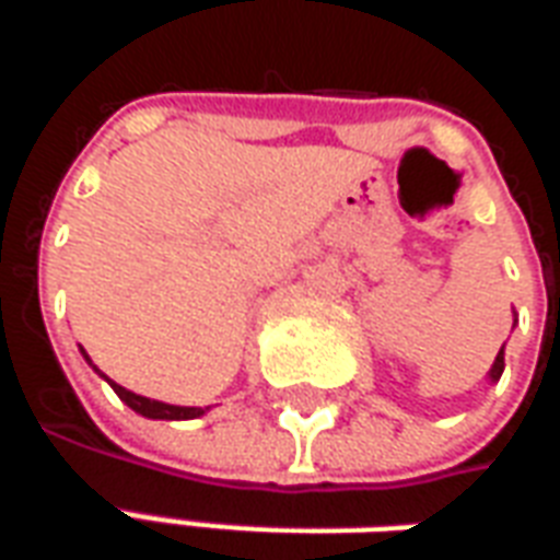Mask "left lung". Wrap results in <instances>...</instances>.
Listing matches in <instances>:
<instances>
[{
    "mask_svg": "<svg viewBox=\"0 0 560 560\" xmlns=\"http://www.w3.org/2000/svg\"><path fill=\"white\" fill-rule=\"evenodd\" d=\"M501 372H504V348H501V351H498V357H494V365L489 375H492V381H498V377H501Z\"/></svg>",
    "mask_w": 560,
    "mask_h": 560,
    "instance_id": "left-lung-1",
    "label": "left lung"
}]
</instances>
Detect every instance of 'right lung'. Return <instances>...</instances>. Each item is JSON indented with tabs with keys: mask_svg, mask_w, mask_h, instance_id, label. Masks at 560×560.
Instances as JSON below:
<instances>
[{
	"mask_svg": "<svg viewBox=\"0 0 560 560\" xmlns=\"http://www.w3.org/2000/svg\"><path fill=\"white\" fill-rule=\"evenodd\" d=\"M86 357V353H83ZM86 363L92 365V360L86 357ZM95 369V365H92ZM98 372V369H95ZM102 375V372H98ZM110 387L116 389V396L126 401L131 411L143 413V417H149V420H195V417H200L203 413V408H179V405H164V401H155V399H143V396H138V393H131V389L119 387V384H114L110 381Z\"/></svg>",
	"mask_w": 560,
	"mask_h": 560,
	"instance_id": "obj_1",
	"label": "right lung"
}]
</instances>
